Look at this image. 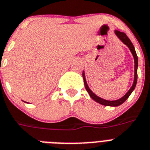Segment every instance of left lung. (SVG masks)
I'll return each mask as SVG.
<instances>
[{
  "label": "left lung",
  "instance_id": "left-lung-1",
  "mask_svg": "<svg viewBox=\"0 0 150 150\" xmlns=\"http://www.w3.org/2000/svg\"><path fill=\"white\" fill-rule=\"evenodd\" d=\"M114 33L115 35L117 36V38H118L119 39V40H120L124 44H125L126 46L129 48L130 51L131 52L133 57H134V82H133L132 86H131V88L129 89V91H127V93L124 95L123 97L118 99V100H105V99H103L101 98V97H98L97 95L95 94L93 91L90 89L89 86H88V83H87V81H86L84 71H83L82 72V76H83V79H84V86H85V88L86 90H87V91H88V93H89L90 97L93 99V100H95L96 102L98 103L101 104V105H103V106H120V105H122V104L123 103L125 102V101L128 98V97H129L130 95L131 94V93H132L133 91H134V90L135 89V87H136V84H137V81L138 58H137V56L136 51H135L134 47V45H133L131 40L128 38V37H127L125 34L124 33V32H118V31H116V30H115V31L114 32Z\"/></svg>",
  "mask_w": 150,
  "mask_h": 150
}]
</instances>
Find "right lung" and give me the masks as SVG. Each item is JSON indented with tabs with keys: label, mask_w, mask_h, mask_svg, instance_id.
<instances>
[{
	"label": "right lung",
	"mask_w": 150,
	"mask_h": 150,
	"mask_svg": "<svg viewBox=\"0 0 150 150\" xmlns=\"http://www.w3.org/2000/svg\"><path fill=\"white\" fill-rule=\"evenodd\" d=\"M24 102H25V101H24ZM25 103H26V102H25Z\"/></svg>",
	"instance_id": "obj_1"
}]
</instances>
